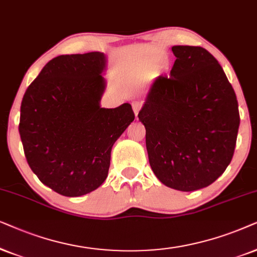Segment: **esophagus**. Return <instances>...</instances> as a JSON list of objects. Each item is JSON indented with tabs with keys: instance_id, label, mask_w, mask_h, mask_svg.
I'll use <instances>...</instances> for the list:
<instances>
[{
	"instance_id": "1",
	"label": "esophagus",
	"mask_w": 257,
	"mask_h": 257,
	"mask_svg": "<svg viewBox=\"0 0 257 257\" xmlns=\"http://www.w3.org/2000/svg\"><path fill=\"white\" fill-rule=\"evenodd\" d=\"M141 108H142V103H141V102H140V101L133 102V109H134V112H135L136 117H138V115H139L140 110H141Z\"/></svg>"
}]
</instances>
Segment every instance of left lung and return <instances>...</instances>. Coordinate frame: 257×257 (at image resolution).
Returning <instances> with one entry per match:
<instances>
[{"label": "left lung", "mask_w": 257, "mask_h": 257, "mask_svg": "<svg viewBox=\"0 0 257 257\" xmlns=\"http://www.w3.org/2000/svg\"><path fill=\"white\" fill-rule=\"evenodd\" d=\"M170 76L150 88L139 118L154 174L163 184L193 191L216 181L234 155L240 114L217 60L202 47L174 46Z\"/></svg>", "instance_id": "obj_1"}]
</instances>
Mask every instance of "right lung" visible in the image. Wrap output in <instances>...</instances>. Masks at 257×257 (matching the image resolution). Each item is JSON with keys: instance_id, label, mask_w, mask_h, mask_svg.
Segmentation results:
<instances>
[{"instance_id": "obj_1", "label": "right lung", "mask_w": 257, "mask_h": 257, "mask_svg": "<svg viewBox=\"0 0 257 257\" xmlns=\"http://www.w3.org/2000/svg\"><path fill=\"white\" fill-rule=\"evenodd\" d=\"M104 67L100 51L61 55L23 96L19 132L27 162L63 196H81L104 182L112 146L135 118L129 103L100 107Z\"/></svg>"}]
</instances>
